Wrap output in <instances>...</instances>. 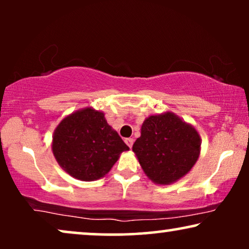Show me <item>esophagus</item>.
<instances>
[{
    "mask_svg": "<svg viewBox=\"0 0 249 249\" xmlns=\"http://www.w3.org/2000/svg\"><path fill=\"white\" fill-rule=\"evenodd\" d=\"M124 142H125V144L129 146V147H131L132 144H134V139L132 138H125Z\"/></svg>",
    "mask_w": 249,
    "mask_h": 249,
    "instance_id": "obj_1",
    "label": "esophagus"
}]
</instances>
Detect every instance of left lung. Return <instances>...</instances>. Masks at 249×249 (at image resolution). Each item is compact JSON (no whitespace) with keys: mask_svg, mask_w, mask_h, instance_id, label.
Instances as JSON below:
<instances>
[{"mask_svg":"<svg viewBox=\"0 0 249 249\" xmlns=\"http://www.w3.org/2000/svg\"><path fill=\"white\" fill-rule=\"evenodd\" d=\"M200 136L193 124L166 111L149 115L132 145L145 175L158 185H170L188 173L200 154Z\"/></svg>","mask_w":249,"mask_h":249,"instance_id":"1","label":"left lung"}]
</instances>
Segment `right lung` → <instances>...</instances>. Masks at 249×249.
Wrapping results in <instances>:
<instances>
[{
    "label": "right lung",
    "instance_id": "obj_1",
    "mask_svg": "<svg viewBox=\"0 0 249 249\" xmlns=\"http://www.w3.org/2000/svg\"><path fill=\"white\" fill-rule=\"evenodd\" d=\"M129 151L104 113L91 107L63 118L52 137V152L67 173L81 181L107 176L120 154Z\"/></svg>",
    "mask_w": 249,
    "mask_h": 249
}]
</instances>
